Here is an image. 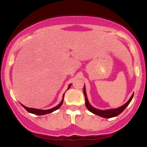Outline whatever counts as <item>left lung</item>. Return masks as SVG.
Here are the masks:
<instances>
[{
	"label": "left lung",
	"instance_id": "1",
	"mask_svg": "<svg viewBox=\"0 0 147 147\" xmlns=\"http://www.w3.org/2000/svg\"><path fill=\"white\" fill-rule=\"evenodd\" d=\"M83 94H84V96H85V100H86V106L87 109L91 111L92 113H94V114L97 115V116H100L103 117V118H111V117H114V116H118L119 115L121 112L124 111V110L126 108V107L129 104V102H131L132 99L133 97V94H132L131 97L129 98V100L125 103V105H123L122 106L119 107L118 108H115V109H109V110H99L94 108V107H92V105H90L89 102L88 101V99H87L86 93V89H85V85L83 87Z\"/></svg>",
	"mask_w": 147,
	"mask_h": 147
}]
</instances>
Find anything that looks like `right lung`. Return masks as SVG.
<instances>
[{
	"label": "right lung",
	"mask_w": 147,
	"mask_h": 147,
	"mask_svg": "<svg viewBox=\"0 0 147 147\" xmlns=\"http://www.w3.org/2000/svg\"><path fill=\"white\" fill-rule=\"evenodd\" d=\"M71 86V84L68 87V89L69 88H70ZM67 89V90H68ZM65 94V93H64ZM64 95H63V99H62L61 102L60 103H59V105H57V106L54 107V108H51V109H48V110H40V109H36V108H28V107L25 106V105H22V107L25 108V109L28 112H29V113H34V114H36V115H45V114H47V113H52V112H53L54 111H55V110L59 109V108H60L61 106V105L63 104V102H64Z\"/></svg>",
	"instance_id": "add662e5"
}]
</instances>
